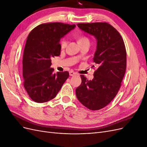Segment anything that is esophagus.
<instances>
[{"label": "esophagus", "mask_w": 147, "mask_h": 147, "mask_svg": "<svg viewBox=\"0 0 147 147\" xmlns=\"http://www.w3.org/2000/svg\"><path fill=\"white\" fill-rule=\"evenodd\" d=\"M75 74H76V73L74 72V71H72V70H71L69 72V75H70V76H74V75H75Z\"/></svg>", "instance_id": "1"}]
</instances>
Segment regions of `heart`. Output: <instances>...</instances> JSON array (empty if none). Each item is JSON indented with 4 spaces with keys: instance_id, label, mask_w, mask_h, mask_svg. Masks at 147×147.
<instances>
[{
    "instance_id": "b5f03b06",
    "label": "heart",
    "mask_w": 147,
    "mask_h": 147,
    "mask_svg": "<svg viewBox=\"0 0 147 147\" xmlns=\"http://www.w3.org/2000/svg\"><path fill=\"white\" fill-rule=\"evenodd\" d=\"M77 42L79 45H81V44L85 43V42H89V39L86 36H84V35H80V36L77 37ZM67 44V42L65 38H63L60 42V47L62 49H64L66 46Z\"/></svg>"
}]
</instances>
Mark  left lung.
Returning a JSON list of instances; mask_svg holds the SVG:
<instances>
[{
	"label": "left lung",
	"instance_id": "left-lung-1",
	"mask_svg": "<svg viewBox=\"0 0 147 147\" xmlns=\"http://www.w3.org/2000/svg\"><path fill=\"white\" fill-rule=\"evenodd\" d=\"M77 26L97 39L93 62L98 68L92 80L80 75L82 83L75 92L78 100L86 108L98 110L115 98L121 87L126 69V47L118 31L107 23H79Z\"/></svg>",
	"mask_w": 147,
	"mask_h": 147
}]
</instances>
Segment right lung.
I'll return each mask as SVG.
<instances>
[{
  "mask_svg": "<svg viewBox=\"0 0 147 147\" xmlns=\"http://www.w3.org/2000/svg\"><path fill=\"white\" fill-rule=\"evenodd\" d=\"M75 27L63 23H43L29 33L23 57V85L34 102L55 98L68 78L67 71L54 73L51 59L60 55V39Z\"/></svg>",
  "mask_w": 147,
  "mask_h": 147,
  "instance_id": "1",
  "label": "right lung"
}]
</instances>
